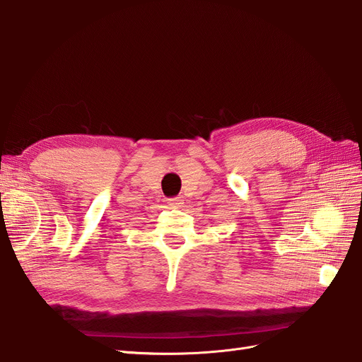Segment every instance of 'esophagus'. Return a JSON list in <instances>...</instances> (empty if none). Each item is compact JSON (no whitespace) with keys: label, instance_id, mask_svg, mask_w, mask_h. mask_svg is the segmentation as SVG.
Here are the masks:
<instances>
[{"label":"esophagus","instance_id":"34e87169","mask_svg":"<svg viewBox=\"0 0 362 362\" xmlns=\"http://www.w3.org/2000/svg\"><path fill=\"white\" fill-rule=\"evenodd\" d=\"M182 201H184V199L181 198V196H178V198H170V199H168V204H169L170 206H181V204H184Z\"/></svg>","mask_w":362,"mask_h":362}]
</instances>
